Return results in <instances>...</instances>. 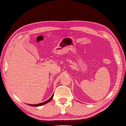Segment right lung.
I'll return each instance as SVG.
<instances>
[{
    "label": "right lung",
    "instance_id": "obj_1",
    "mask_svg": "<svg viewBox=\"0 0 126 126\" xmlns=\"http://www.w3.org/2000/svg\"><path fill=\"white\" fill-rule=\"evenodd\" d=\"M53 95H54V94L52 95V96H51V98H50V99H49V100H47L46 101H44V102H43V103H40V104H34V105H32V104H28V105H30V106H39L43 105H44V104H47V103H49V102L51 100V99H53Z\"/></svg>",
    "mask_w": 126,
    "mask_h": 126
}]
</instances>
